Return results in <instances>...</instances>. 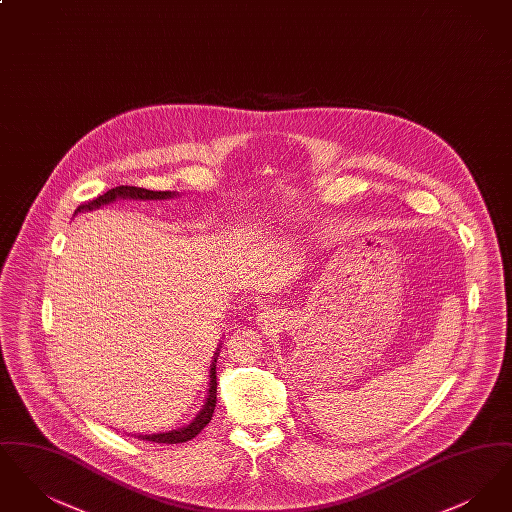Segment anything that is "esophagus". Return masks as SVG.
<instances>
[{
    "instance_id": "1",
    "label": "esophagus",
    "mask_w": 512,
    "mask_h": 512,
    "mask_svg": "<svg viewBox=\"0 0 512 512\" xmlns=\"http://www.w3.org/2000/svg\"><path fill=\"white\" fill-rule=\"evenodd\" d=\"M270 317H272L270 313H263V317H261V320H263V322H268V320H270Z\"/></svg>"
}]
</instances>
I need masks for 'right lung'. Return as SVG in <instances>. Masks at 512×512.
<instances>
[{
    "instance_id": "add662e5",
    "label": "right lung",
    "mask_w": 512,
    "mask_h": 512,
    "mask_svg": "<svg viewBox=\"0 0 512 512\" xmlns=\"http://www.w3.org/2000/svg\"><path fill=\"white\" fill-rule=\"evenodd\" d=\"M176 192H153V190H146V188H136V186H117L109 192H105L103 195H99L96 199L88 201V203H82L76 211V213H82V211H92V209H99L101 205H107V203H113L117 199H169L174 197ZM220 347L222 343H219L217 351H215V359L211 363V370H209V390H207V397H205V405L199 413L195 414L194 420L188 424V426H182L178 430H171V432H161V434H140L138 438L146 439V441H153V443H184V441H190L194 439L209 422H211V416L215 413V407H217V359H219Z\"/></svg>"
}]
</instances>
